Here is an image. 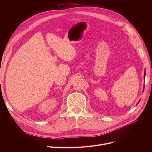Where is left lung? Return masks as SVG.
Returning <instances> with one entry per match:
<instances>
[{
  "mask_svg": "<svg viewBox=\"0 0 152 152\" xmlns=\"http://www.w3.org/2000/svg\"><path fill=\"white\" fill-rule=\"evenodd\" d=\"M145 74H146V73H145H145H144V77H145Z\"/></svg>",
  "mask_w": 152,
  "mask_h": 152,
  "instance_id": "1",
  "label": "left lung"
}]
</instances>
